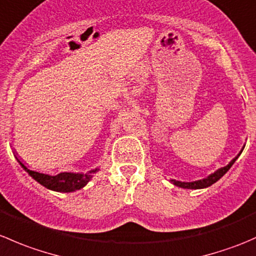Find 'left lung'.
<instances>
[{
    "mask_svg": "<svg viewBox=\"0 0 256 256\" xmlns=\"http://www.w3.org/2000/svg\"><path fill=\"white\" fill-rule=\"evenodd\" d=\"M242 150H244V148H242ZM242 150L239 152L238 156L234 157V158L232 160V161L229 162V164H226V166H224V167H222V168L216 170V171L214 172V174H209L208 177L203 178V180H193V182H180V180H170V182H171L172 184L177 186V187L184 188V190H202V188H207V187H209V186L214 184V183H216V180H220V178L223 177L224 174H226V172L229 171V170H230V167L233 166L234 162H236V160H238V157L240 156V154H242Z\"/></svg>",
    "mask_w": 256,
    "mask_h": 256,
    "instance_id": "8db88e82",
    "label": "left lung"
}]
</instances>
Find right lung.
Returning a JSON list of instances; mask_svg holds the SVG:
<instances>
[{"label":"right lung","instance_id":"1","mask_svg":"<svg viewBox=\"0 0 256 256\" xmlns=\"http://www.w3.org/2000/svg\"><path fill=\"white\" fill-rule=\"evenodd\" d=\"M18 164L22 166V168L30 174L33 180H37L40 184L44 186L46 188L50 190H56V192H63L69 193L74 192V190H82V187L88 184L90 180L92 178V174H96L99 168H95L89 171L88 174H74V172H62V174H56V176H50V174H40V172L32 171V170L27 168L20 160L17 158Z\"/></svg>","mask_w":256,"mask_h":256}]
</instances>
